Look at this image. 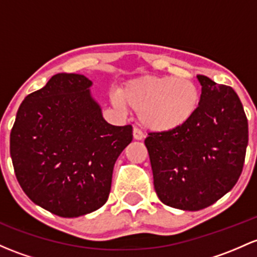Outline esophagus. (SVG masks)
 <instances>
[{
	"label": "esophagus",
	"mask_w": 257,
	"mask_h": 257,
	"mask_svg": "<svg viewBox=\"0 0 257 257\" xmlns=\"http://www.w3.org/2000/svg\"><path fill=\"white\" fill-rule=\"evenodd\" d=\"M133 137H134V139H136V140H142L145 136L139 128H134L133 129Z\"/></svg>",
	"instance_id": "obj_1"
}]
</instances>
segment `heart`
<instances>
[{
    "label": "heart",
    "mask_w": 257,
    "mask_h": 257,
    "mask_svg": "<svg viewBox=\"0 0 257 257\" xmlns=\"http://www.w3.org/2000/svg\"><path fill=\"white\" fill-rule=\"evenodd\" d=\"M120 101L138 112L140 123L151 131L166 132L190 119L199 102V90L187 79L145 76L125 83Z\"/></svg>",
    "instance_id": "1"
}]
</instances>
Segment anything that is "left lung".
I'll return each mask as SVG.
<instances>
[{
    "label": "left lung",
    "instance_id": "8db88e82",
    "mask_svg": "<svg viewBox=\"0 0 257 257\" xmlns=\"http://www.w3.org/2000/svg\"><path fill=\"white\" fill-rule=\"evenodd\" d=\"M202 93L185 124L145 139L156 194L166 206L201 210L235 186L244 167L249 128L230 86L198 75Z\"/></svg>",
    "mask_w": 257,
    "mask_h": 257
}]
</instances>
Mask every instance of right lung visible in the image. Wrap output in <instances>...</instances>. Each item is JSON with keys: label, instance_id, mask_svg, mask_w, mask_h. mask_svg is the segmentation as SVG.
<instances>
[{"label": "right lung", "instance_id": "obj_1", "mask_svg": "<svg viewBox=\"0 0 257 257\" xmlns=\"http://www.w3.org/2000/svg\"><path fill=\"white\" fill-rule=\"evenodd\" d=\"M91 85L83 75H54L24 98L11 131L22 190L59 217H80L106 203L115 160L133 139L132 125L103 119Z\"/></svg>", "mask_w": 257, "mask_h": 257}]
</instances>
